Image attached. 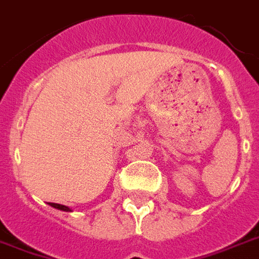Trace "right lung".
I'll list each match as a JSON object with an SVG mask.
<instances>
[{
  "label": "right lung",
  "mask_w": 259,
  "mask_h": 259,
  "mask_svg": "<svg viewBox=\"0 0 259 259\" xmlns=\"http://www.w3.org/2000/svg\"><path fill=\"white\" fill-rule=\"evenodd\" d=\"M51 207H54V208H58L60 211H66V212H71L72 209L70 207H67V205H63V204H56V203H50Z\"/></svg>",
  "instance_id": "right-lung-1"
}]
</instances>
